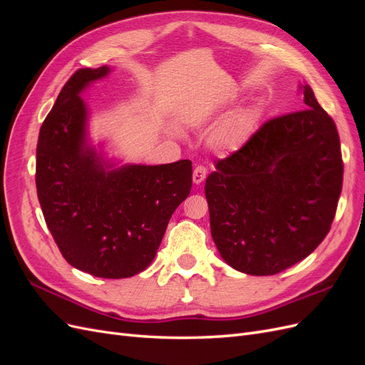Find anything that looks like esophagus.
<instances>
[{
    "mask_svg": "<svg viewBox=\"0 0 365 365\" xmlns=\"http://www.w3.org/2000/svg\"><path fill=\"white\" fill-rule=\"evenodd\" d=\"M207 176V168L202 164H197L195 170H193V182L195 184H201Z\"/></svg>",
    "mask_w": 365,
    "mask_h": 365,
    "instance_id": "esophagus-1",
    "label": "esophagus"
}]
</instances>
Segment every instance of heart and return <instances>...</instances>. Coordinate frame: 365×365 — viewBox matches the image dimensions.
<instances>
[{
    "mask_svg": "<svg viewBox=\"0 0 365 365\" xmlns=\"http://www.w3.org/2000/svg\"><path fill=\"white\" fill-rule=\"evenodd\" d=\"M248 130H250V118L247 115H242L235 121V123H231V126L225 130L224 140L227 145L237 146L245 140Z\"/></svg>",
    "mask_w": 365,
    "mask_h": 365,
    "instance_id": "1",
    "label": "heart"
}]
</instances>
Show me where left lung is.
Returning a JSON list of instances; mask_svg holds the SVG:
<instances>
[{
  "label": "left lung",
  "mask_w": 365,
  "mask_h": 365,
  "mask_svg": "<svg viewBox=\"0 0 365 365\" xmlns=\"http://www.w3.org/2000/svg\"><path fill=\"white\" fill-rule=\"evenodd\" d=\"M303 93V109L268 120L207 176L212 237L240 272L288 269L334 222L344 172L339 135L312 88Z\"/></svg>",
  "instance_id": "left-lung-1"
}]
</instances>
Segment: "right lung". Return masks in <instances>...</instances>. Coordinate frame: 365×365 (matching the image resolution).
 <instances>
[{"mask_svg": "<svg viewBox=\"0 0 365 365\" xmlns=\"http://www.w3.org/2000/svg\"><path fill=\"white\" fill-rule=\"evenodd\" d=\"M109 73L77 70L43 120L36 146V190L63 259L102 279H126L155 257L169 220L192 190V161L109 170L86 145L81 93Z\"/></svg>", "mask_w": 365, "mask_h": 365, "instance_id": "obj_1", "label": "right lung"}]
</instances>
